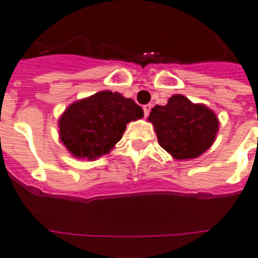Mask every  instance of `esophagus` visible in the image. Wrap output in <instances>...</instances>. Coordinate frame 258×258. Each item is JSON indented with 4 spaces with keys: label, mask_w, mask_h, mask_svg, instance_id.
<instances>
[{
    "label": "esophagus",
    "mask_w": 258,
    "mask_h": 258,
    "mask_svg": "<svg viewBox=\"0 0 258 258\" xmlns=\"http://www.w3.org/2000/svg\"><path fill=\"white\" fill-rule=\"evenodd\" d=\"M150 109H151V104H146V105H143V111H145V116H146V117L149 116Z\"/></svg>",
    "instance_id": "34e87169"
}]
</instances>
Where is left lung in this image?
<instances>
[{"instance_id":"1","label":"left lung","mask_w":258,"mask_h":258,"mask_svg":"<svg viewBox=\"0 0 258 258\" xmlns=\"http://www.w3.org/2000/svg\"><path fill=\"white\" fill-rule=\"evenodd\" d=\"M149 120L161 147L175 159L200 157L213 145L218 131L216 113L182 95L171 96L166 105H155Z\"/></svg>"}]
</instances>
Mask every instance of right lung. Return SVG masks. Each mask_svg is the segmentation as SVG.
Wrapping results in <instances>:
<instances>
[{
    "label": "right lung",
    "instance_id": "add662e5",
    "mask_svg": "<svg viewBox=\"0 0 258 258\" xmlns=\"http://www.w3.org/2000/svg\"><path fill=\"white\" fill-rule=\"evenodd\" d=\"M143 116V109L120 93L101 91L71 104L58 120L60 138L75 157L104 155L120 141L127 123Z\"/></svg>",
    "mask_w": 258,
    "mask_h": 258
}]
</instances>
